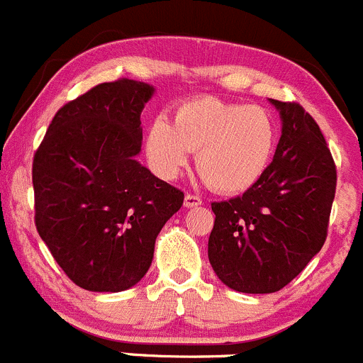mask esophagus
Listing matches in <instances>:
<instances>
[{
  "instance_id": "34e87169",
  "label": "esophagus",
  "mask_w": 363,
  "mask_h": 363,
  "mask_svg": "<svg viewBox=\"0 0 363 363\" xmlns=\"http://www.w3.org/2000/svg\"><path fill=\"white\" fill-rule=\"evenodd\" d=\"M201 197L199 196H194V194H186L185 196V206L186 208H196V206H201Z\"/></svg>"
}]
</instances>
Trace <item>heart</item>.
I'll use <instances>...</instances> for the list:
<instances>
[{"label": "heart", "instance_id": "obj_1", "mask_svg": "<svg viewBox=\"0 0 363 363\" xmlns=\"http://www.w3.org/2000/svg\"><path fill=\"white\" fill-rule=\"evenodd\" d=\"M277 145V127L256 106L199 99L178 107L173 125L157 118L146 152L157 173L174 178L196 152L201 178L220 194H240L267 173Z\"/></svg>", "mask_w": 363, "mask_h": 363}]
</instances>
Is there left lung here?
Segmentation results:
<instances>
[{
    "label": "left lung",
    "instance_id": "left-lung-1",
    "mask_svg": "<svg viewBox=\"0 0 363 363\" xmlns=\"http://www.w3.org/2000/svg\"><path fill=\"white\" fill-rule=\"evenodd\" d=\"M282 120L274 160L249 190L211 203L208 259L240 293H275L321 250L335 197L337 169L314 118L296 102L270 100Z\"/></svg>",
    "mask_w": 363,
    "mask_h": 363
}]
</instances>
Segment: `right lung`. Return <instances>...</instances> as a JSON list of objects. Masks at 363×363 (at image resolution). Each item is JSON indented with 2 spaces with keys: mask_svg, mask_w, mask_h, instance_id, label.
<instances>
[{
  "mask_svg": "<svg viewBox=\"0 0 363 363\" xmlns=\"http://www.w3.org/2000/svg\"><path fill=\"white\" fill-rule=\"evenodd\" d=\"M146 82H102L60 107L33 157L35 225L74 284L118 293L138 284L183 192L135 160Z\"/></svg>",
  "mask_w": 363,
  "mask_h": 363,
  "instance_id": "add662e5",
  "label": "right lung"
}]
</instances>
